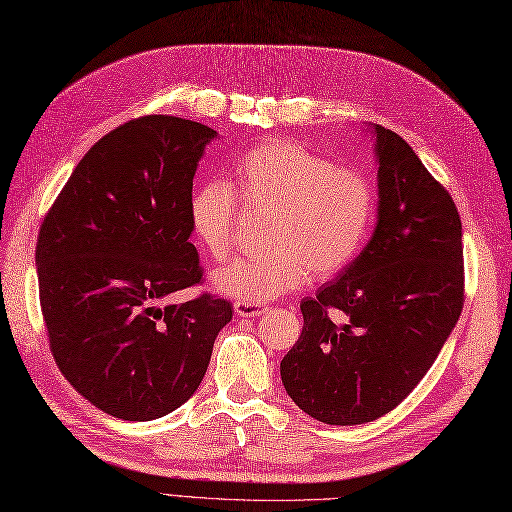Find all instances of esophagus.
<instances>
[{
	"instance_id": "1",
	"label": "esophagus",
	"mask_w": 512,
	"mask_h": 512,
	"mask_svg": "<svg viewBox=\"0 0 512 512\" xmlns=\"http://www.w3.org/2000/svg\"><path fill=\"white\" fill-rule=\"evenodd\" d=\"M267 312L265 303H252V301H235V314L241 318H254Z\"/></svg>"
}]
</instances>
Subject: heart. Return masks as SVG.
Returning a JSON list of instances; mask_svg holds the SVG:
<instances>
[{
  "label": "heart",
  "instance_id": "1",
  "mask_svg": "<svg viewBox=\"0 0 512 512\" xmlns=\"http://www.w3.org/2000/svg\"><path fill=\"white\" fill-rule=\"evenodd\" d=\"M262 218V254L213 273V288L237 301H269L303 288L312 271L327 280L359 258L376 218V194L359 168L335 164L305 145L277 138L247 149L232 181L192 194V235L211 260L235 245L241 213Z\"/></svg>",
  "mask_w": 512,
  "mask_h": 512
}]
</instances>
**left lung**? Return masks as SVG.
<instances>
[{"label":"left lung","mask_w":512,"mask_h":512,"mask_svg":"<svg viewBox=\"0 0 512 512\" xmlns=\"http://www.w3.org/2000/svg\"><path fill=\"white\" fill-rule=\"evenodd\" d=\"M378 224L352 265L301 301L303 333L282 382L327 425L371 423L423 380L463 309L461 218L412 147L382 126ZM339 308L345 322L328 312Z\"/></svg>","instance_id":"8db88e82"}]
</instances>
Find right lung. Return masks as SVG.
I'll use <instances>...</instances> for the list:
<instances>
[{"label":"right lung","mask_w":512,"mask_h":512,"mask_svg":"<svg viewBox=\"0 0 512 512\" xmlns=\"http://www.w3.org/2000/svg\"><path fill=\"white\" fill-rule=\"evenodd\" d=\"M218 132L145 115L102 136L44 215L36 245L40 309L53 359L102 412L151 421L188 401L232 303L203 284L188 205Z\"/></svg>","instance_id":"add662e5"}]
</instances>
